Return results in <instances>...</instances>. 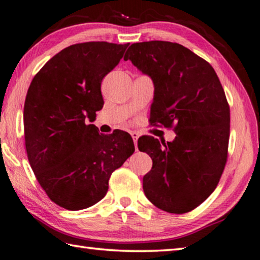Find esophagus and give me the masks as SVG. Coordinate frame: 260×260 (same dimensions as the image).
I'll list each match as a JSON object with an SVG mask.
<instances>
[{
	"label": "esophagus",
	"instance_id": "obj_1",
	"mask_svg": "<svg viewBox=\"0 0 260 260\" xmlns=\"http://www.w3.org/2000/svg\"><path fill=\"white\" fill-rule=\"evenodd\" d=\"M131 135H132V137H133V141H134V143H135V147H136V150H137V140H139L140 134L136 133V132H131Z\"/></svg>",
	"mask_w": 260,
	"mask_h": 260
}]
</instances>
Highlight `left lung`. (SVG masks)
Instances as JSON below:
<instances>
[{"label": "left lung", "instance_id": "8db88e82", "mask_svg": "<svg viewBox=\"0 0 260 260\" xmlns=\"http://www.w3.org/2000/svg\"><path fill=\"white\" fill-rule=\"evenodd\" d=\"M124 60L153 81L152 123H177L172 142L139 140L153 162L143 177L145 196L168 213L194 210L214 191L226 162L230 108L220 80L205 59L176 43L133 44Z\"/></svg>", "mask_w": 260, "mask_h": 260}]
</instances>
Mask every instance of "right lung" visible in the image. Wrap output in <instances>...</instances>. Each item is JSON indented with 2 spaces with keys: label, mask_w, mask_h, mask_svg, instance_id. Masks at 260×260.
<instances>
[{
  "label": "right lung",
  "mask_w": 260,
  "mask_h": 260,
  "mask_svg": "<svg viewBox=\"0 0 260 260\" xmlns=\"http://www.w3.org/2000/svg\"><path fill=\"white\" fill-rule=\"evenodd\" d=\"M128 44H75L35 75L23 108L24 140L34 174L55 204L84 210L103 200L111 174L134 153L123 131L99 134L92 123L104 106L101 81Z\"/></svg>",
  "instance_id": "right-lung-1"
}]
</instances>
